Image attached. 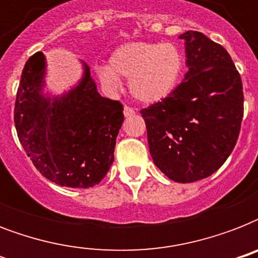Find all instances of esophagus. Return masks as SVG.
<instances>
[{"mask_svg": "<svg viewBox=\"0 0 258 258\" xmlns=\"http://www.w3.org/2000/svg\"><path fill=\"white\" fill-rule=\"evenodd\" d=\"M135 115V109L130 108V107H124V116L128 117V116H133Z\"/></svg>", "mask_w": 258, "mask_h": 258, "instance_id": "obj_1", "label": "esophagus"}]
</instances>
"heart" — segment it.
<instances>
[{
  "mask_svg": "<svg viewBox=\"0 0 258 258\" xmlns=\"http://www.w3.org/2000/svg\"><path fill=\"white\" fill-rule=\"evenodd\" d=\"M183 72V56L174 44L125 42L109 54L108 67L97 70V78L107 88L120 86V76L128 78L130 92L138 101L154 104L171 95Z\"/></svg>",
  "mask_w": 258,
  "mask_h": 258,
  "instance_id": "heart-1",
  "label": "heart"
}]
</instances>
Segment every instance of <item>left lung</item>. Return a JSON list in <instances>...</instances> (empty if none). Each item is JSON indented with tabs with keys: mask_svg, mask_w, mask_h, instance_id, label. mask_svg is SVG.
Segmentation results:
<instances>
[{
	"mask_svg": "<svg viewBox=\"0 0 258 258\" xmlns=\"http://www.w3.org/2000/svg\"><path fill=\"white\" fill-rule=\"evenodd\" d=\"M186 67L167 99L142 109L150 154L158 169L179 183L212 175L232 154L244 116L240 74L224 46L187 30Z\"/></svg>",
	"mask_w": 258,
	"mask_h": 258,
	"instance_id": "1",
	"label": "left lung"
}]
</instances>
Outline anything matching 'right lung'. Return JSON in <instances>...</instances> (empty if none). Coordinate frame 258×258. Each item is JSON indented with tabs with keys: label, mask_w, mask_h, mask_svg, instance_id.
Instances as JSON below:
<instances>
[{
	"label": "right lung",
	"mask_w": 258,
	"mask_h": 258,
	"mask_svg": "<svg viewBox=\"0 0 258 258\" xmlns=\"http://www.w3.org/2000/svg\"><path fill=\"white\" fill-rule=\"evenodd\" d=\"M61 95L46 88V58L37 52L26 61L14 107L18 139L36 169L66 187L97 184L113 162L124 115L120 101L103 97L89 67Z\"/></svg>",
	"instance_id": "1"
}]
</instances>
